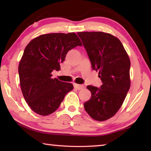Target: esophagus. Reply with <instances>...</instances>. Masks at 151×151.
Masks as SVG:
<instances>
[{
    "label": "esophagus",
    "mask_w": 151,
    "mask_h": 151,
    "mask_svg": "<svg viewBox=\"0 0 151 151\" xmlns=\"http://www.w3.org/2000/svg\"><path fill=\"white\" fill-rule=\"evenodd\" d=\"M74 87L76 88L78 90H81L83 88H85V86L83 85H78V84H74Z\"/></svg>",
    "instance_id": "1"
}]
</instances>
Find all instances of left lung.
<instances>
[{"instance_id":"8db88e82","label":"left lung","mask_w":151,"mask_h":151,"mask_svg":"<svg viewBox=\"0 0 151 151\" xmlns=\"http://www.w3.org/2000/svg\"><path fill=\"white\" fill-rule=\"evenodd\" d=\"M77 35L87 52L93 70L99 72L103 85L100 88L86 86L90 100L84 103L93 119L103 121L115 114L131 86V62L119 39L103 32H80Z\"/></svg>"}]
</instances>
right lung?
<instances>
[{
	"mask_svg": "<svg viewBox=\"0 0 151 151\" xmlns=\"http://www.w3.org/2000/svg\"><path fill=\"white\" fill-rule=\"evenodd\" d=\"M81 45L75 33H51L35 38L25 48L19 65L20 85L25 101L37 114H52L73 89L71 83L52 78L51 73L60 70L68 51Z\"/></svg>",
	"mask_w": 151,
	"mask_h": 151,
	"instance_id": "add662e5",
	"label": "right lung"
}]
</instances>
